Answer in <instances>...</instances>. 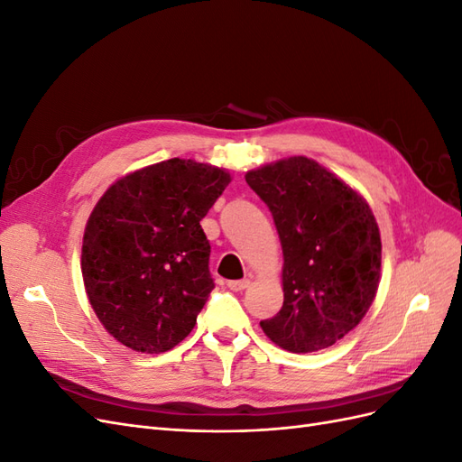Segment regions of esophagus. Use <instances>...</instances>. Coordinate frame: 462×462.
I'll list each match as a JSON object with an SVG mask.
<instances>
[{
    "label": "esophagus",
    "mask_w": 462,
    "mask_h": 462,
    "mask_svg": "<svg viewBox=\"0 0 462 462\" xmlns=\"http://www.w3.org/2000/svg\"><path fill=\"white\" fill-rule=\"evenodd\" d=\"M248 285H250L248 279H239V282H229V283H227V287H229L231 291H245Z\"/></svg>",
    "instance_id": "obj_1"
}]
</instances>
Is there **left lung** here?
I'll return each mask as SVG.
<instances>
[{
  "label": "left lung",
  "instance_id": "obj_1",
  "mask_svg": "<svg viewBox=\"0 0 462 462\" xmlns=\"http://www.w3.org/2000/svg\"><path fill=\"white\" fill-rule=\"evenodd\" d=\"M270 208L283 250V306L260 321L289 353H316L366 316L382 279V239L372 208L341 177L306 156L245 175Z\"/></svg>",
  "mask_w": 462,
  "mask_h": 462
}]
</instances>
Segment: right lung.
Returning <instances> with one entry per match:
<instances>
[{
    "instance_id": "right-lung-1",
    "label": "right lung",
    "mask_w": 462,
    "mask_h": 462,
    "mask_svg": "<svg viewBox=\"0 0 462 462\" xmlns=\"http://www.w3.org/2000/svg\"><path fill=\"white\" fill-rule=\"evenodd\" d=\"M231 183L223 167L171 158L117 179L96 202L80 270L94 314L136 353L183 341L214 289L200 219Z\"/></svg>"
}]
</instances>
